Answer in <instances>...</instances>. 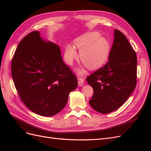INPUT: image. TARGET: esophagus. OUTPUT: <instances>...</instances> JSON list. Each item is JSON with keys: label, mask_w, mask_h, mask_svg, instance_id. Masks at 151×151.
<instances>
[{"label": "esophagus", "mask_w": 151, "mask_h": 151, "mask_svg": "<svg viewBox=\"0 0 151 151\" xmlns=\"http://www.w3.org/2000/svg\"><path fill=\"white\" fill-rule=\"evenodd\" d=\"M77 80H78V84H79V86H82L84 84V79L83 78V77H79L78 78H77Z\"/></svg>", "instance_id": "34e87169"}]
</instances>
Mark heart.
<instances>
[{
  "instance_id": "obj_1",
  "label": "heart",
  "mask_w": 151,
  "mask_h": 151,
  "mask_svg": "<svg viewBox=\"0 0 151 151\" xmlns=\"http://www.w3.org/2000/svg\"><path fill=\"white\" fill-rule=\"evenodd\" d=\"M74 46L80 50L81 61L89 68H96L106 62L110 52V43L109 41L101 36L98 32H90L74 41ZM75 47L68 45L66 47L65 59L68 64H72L77 57ZM83 74L84 70H80Z\"/></svg>"
}]
</instances>
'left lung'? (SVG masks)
<instances>
[{
  "instance_id": "1",
  "label": "left lung",
  "mask_w": 151,
  "mask_h": 151,
  "mask_svg": "<svg viewBox=\"0 0 151 151\" xmlns=\"http://www.w3.org/2000/svg\"><path fill=\"white\" fill-rule=\"evenodd\" d=\"M108 62L86 77L93 89L89 101L99 113L106 114L125 103L137 84V55L126 36L115 29Z\"/></svg>"
}]
</instances>
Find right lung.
<instances>
[{"label":"right lung","mask_w":151,"mask_h":151,"mask_svg":"<svg viewBox=\"0 0 151 151\" xmlns=\"http://www.w3.org/2000/svg\"><path fill=\"white\" fill-rule=\"evenodd\" d=\"M11 74L21 101L39 115H56L65 107L77 79L63 62L60 47L33 31L22 39L11 61Z\"/></svg>","instance_id":"add662e5"}]
</instances>
